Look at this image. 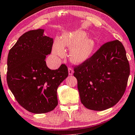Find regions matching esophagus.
Listing matches in <instances>:
<instances>
[{"instance_id":"obj_1","label":"esophagus","mask_w":135,"mask_h":135,"mask_svg":"<svg viewBox=\"0 0 135 135\" xmlns=\"http://www.w3.org/2000/svg\"><path fill=\"white\" fill-rule=\"evenodd\" d=\"M73 70L70 67L68 68V75H69L70 76H71L73 75Z\"/></svg>"}]
</instances>
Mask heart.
Returning a JSON list of instances; mask_svg holds the SVG:
<instances>
[{
	"label": "heart",
	"instance_id": "heart-1",
	"mask_svg": "<svg viewBox=\"0 0 135 135\" xmlns=\"http://www.w3.org/2000/svg\"><path fill=\"white\" fill-rule=\"evenodd\" d=\"M87 37L86 32L82 30L64 34L61 40H55L52 53L56 56L63 57L65 55V48H70V60L76 64H82L90 57L95 48L94 41Z\"/></svg>",
	"mask_w": 135,
	"mask_h": 135
}]
</instances>
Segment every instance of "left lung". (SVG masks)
<instances>
[{"mask_svg":"<svg viewBox=\"0 0 135 135\" xmlns=\"http://www.w3.org/2000/svg\"><path fill=\"white\" fill-rule=\"evenodd\" d=\"M81 102L87 109L103 111L122 97L130 75L126 51L120 41L102 45L86 61L74 67Z\"/></svg>","mask_w":135,"mask_h":135,"instance_id":"left-lung-1","label":"left lung"}]
</instances>
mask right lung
Returning <instances> with one entry per match:
<instances>
[{"label":"right lung","instance_id":"1","mask_svg":"<svg viewBox=\"0 0 135 135\" xmlns=\"http://www.w3.org/2000/svg\"><path fill=\"white\" fill-rule=\"evenodd\" d=\"M43 33L41 29L24 33L7 59L9 89L21 106L35 114L48 113L56 107L57 87L68 75L65 64L57 70L47 67L45 59L51 54L53 39Z\"/></svg>","mask_w":135,"mask_h":135}]
</instances>
